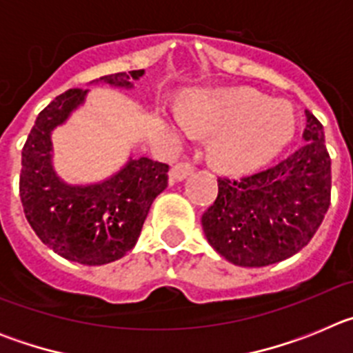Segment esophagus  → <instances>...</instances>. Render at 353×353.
<instances>
[{
	"label": "esophagus",
	"mask_w": 353,
	"mask_h": 353,
	"mask_svg": "<svg viewBox=\"0 0 353 353\" xmlns=\"http://www.w3.org/2000/svg\"><path fill=\"white\" fill-rule=\"evenodd\" d=\"M192 170H194V166L189 161L176 162L170 171V180L171 182H180V180L187 179L192 173Z\"/></svg>",
	"instance_id": "obj_1"
}]
</instances>
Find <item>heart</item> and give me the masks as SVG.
Here are the masks:
<instances>
[{"instance_id": "b5f03b06", "label": "heart", "mask_w": 353, "mask_h": 353, "mask_svg": "<svg viewBox=\"0 0 353 353\" xmlns=\"http://www.w3.org/2000/svg\"><path fill=\"white\" fill-rule=\"evenodd\" d=\"M176 123L215 132L212 155L223 170L248 171L261 166L292 139L295 113L286 101H269L254 90H230L198 95L189 118L176 114Z\"/></svg>"}]
</instances>
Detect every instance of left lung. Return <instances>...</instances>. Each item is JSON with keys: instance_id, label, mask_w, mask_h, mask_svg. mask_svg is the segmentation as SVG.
<instances>
[{"instance_id": "left-lung-1", "label": "left lung", "mask_w": 353, "mask_h": 353, "mask_svg": "<svg viewBox=\"0 0 353 353\" xmlns=\"http://www.w3.org/2000/svg\"><path fill=\"white\" fill-rule=\"evenodd\" d=\"M304 145L242 179L219 176L201 215L212 248L239 267H265L310 244L330 205V157L323 125L305 111Z\"/></svg>"}]
</instances>
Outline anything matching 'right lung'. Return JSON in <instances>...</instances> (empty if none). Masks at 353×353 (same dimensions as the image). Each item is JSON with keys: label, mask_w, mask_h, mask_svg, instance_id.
Returning a JSON list of instances; mask_svg holds the SVG:
<instances>
[{"label": "right lung", "mask_w": 353, "mask_h": 353, "mask_svg": "<svg viewBox=\"0 0 353 353\" xmlns=\"http://www.w3.org/2000/svg\"><path fill=\"white\" fill-rule=\"evenodd\" d=\"M143 74L118 72L101 81L130 88V79ZM86 92L67 90L39 113L23 146L19 194L28 223L49 249L77 263L104 265L136 245L150 207L168 187L170 166L138 157L102 183L61 182L51 166V130L83 104Z\"/></svg>", "instance_id": "add662e5"}]
</instances>
